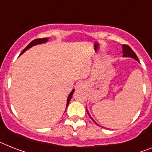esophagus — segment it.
<instances>
[{"mask_svg":"<svg viewBox=\"0 0 152 152\" xmlns=\"http://www.w3.org/2000/svg\"><path fill=\"white\" fill-rule=\"evenodd\" d=\"M85 84L83 83V82H79V83L77 84V85H76V88H83L84 86H85Z\"/></svg>","mask_w":152,"mask_h":152,"instance_id":"1","label":"esophagus"}]
</instances>
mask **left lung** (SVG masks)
<instances>
[{
    "label": "left lung",
    "mask_w": 152,
    "mask_h": 152,
    "mask_svg": "<svg viewBox=\"0 0 152 152\" xmlns=\"http://www.w3.org/2000/svg\"><path fill=\"white\" fill-rule=\"evenodd\" d=\"M122 48H123V56H126V57H132V58L135 59L136 61H139L138 58H137V55L135 54V53L133 51V50L131 48H130V46H127V45H124L123 44L122 46ZM86 111H87L88 114V116H90V118L91 119V116H90V114L88 113V111L87 110V109H86ZM92 120V119H91ZM94 121V120H93ZM95 122V121H94ZM96 123V122H95Z\"/></svg>",
    "instance_id": "1"
}]
</instances>
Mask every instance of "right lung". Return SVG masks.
Returning a JSON list of instances; mask_svg holds the SVG:
<instances>
[{
    "label": "right lung",
    "mask_w": 152,
    "mask_h": 152,
    "mask_svg": "<svg viewBox=\"0 0 152 152\" xmlns=\"http://www.w3.org/2000/svg\"><path fill=\"white\" fill-rule=\"evenodd\" d=\"M46 41H48V38H42V39H34L33 41H32V42H30L29 44L28 45V46H26V49H24L23 50H22V52L21 53V54H22L25 51H26L27 50H28L29 48H31L32 46H35V45H37V44H41V43H43V42H46ZM20 54V55H21ZM74 91H75V90H72L71 91V92L70 94H69L68 96V98H67V106H68L69 104V102L71 101V98H72V96H73V93Z\"/></svg>",
    "instance_id": "obj_1"
}]
</instances>
